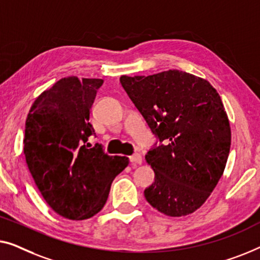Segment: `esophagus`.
<instances>
[{"label":"esophagus","mask_w":260,"mask_h":260,"mask_svg":"<svg viewBox=\"0 0 260 260\" xmlns=\"http://www.w3.org/2000/svg\"><path fill=\"white\" fill-rule=\"evenodd\" d=\"M129 161L132 162V165H133V166L141 165L142 158H141L140 154H133L132 156H129Z\"/></svg>","instance_id":"1"}]
</instances>
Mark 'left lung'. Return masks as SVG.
Instances as JSON below:
<instances>
[{
	"label": "left lung",
	"instance_id": "left-lung-1",
	"mask_svg": "<svg viewBox=\"0 0 260 260\" xmlns=\"http://www.w3.org/2000/svg\"><path fill=\"white\" fill-rule=\"evenodd\" d=\"M120 82L160 141L145 156L155 174L146 200L170 217L193 213L217 186L231 146L218 92L206 80L177 69L122 75Z\"/></svg>",
	"mask_w": 260,
	"mask_h": 260
}]
</instances>
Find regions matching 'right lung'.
<instances>
[{"label":"right lung","instance_id":"add662e5","mask_svg":"<svg viewBox=\"0 0 260 260\" xmlns=\"http://www.w3.org/2000/svg\"><path fill=\"white\" fill-rule=\"evenodd\" d=\"M102 79L68 76L36 98L25 120L23 152L46 203L62 217L83 220L102 210L126 156L108 155L95 135L90 108Z\"/></svg>","mask_w":260,"mask_h":260}]
</instances>
